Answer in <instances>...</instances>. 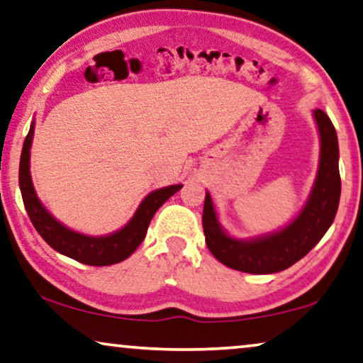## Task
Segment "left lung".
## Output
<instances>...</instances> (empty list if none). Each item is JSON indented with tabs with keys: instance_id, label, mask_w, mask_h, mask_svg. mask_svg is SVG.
Masks as SVG:
<instances>
[{
	"instance_id": "1",
	"label": "left lung",
	"mask_w": 363,
	"mask_h": 363,
	"mask_svg": "<svg viewBox=\"0 0 363 363\" xmlns=\"http://www.w3.org/2000/svg\"><path fill=\"white\" fill-rule=\"evenodd\" d=\"M321 137V158L316 182L301 213L277 233L252 241L230 238L216 220L212 197L207 192L202 225L210 252L226 267L247 274H274L305 257L333 225L340 199L339 145L331 118L315 111Z\"/></svg>"
}]
</instances>
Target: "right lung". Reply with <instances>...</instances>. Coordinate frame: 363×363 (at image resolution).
I'll use <instances>...</instances> for the list:
<instances>
[{
    "label": "right lung",
    "mask_w": 363,
    "mask_h": 363,
    "mask_svg": "<svg viewBox=\"0 0 363 363\" xmlns=\"http://www.w3.org/2000/svg\"><path fill=\"white\" fill-rule=\"evenodd\" d=\"M32 137H34V123L30 125L29 133H27L24 140L19 163V187L21 194H23L26 212L29 215L37 233L43 238V241L48 246L53 247L57 252L63 254V256L72 257L81 264H88V266H112V264L127 259L130 254L142 245L150 221L156 213V210L182 187L177 184V186H169L151 192L140 203L133 218L117 233L102 238L77 233V231L68 230L60 221L53 218L43 208L40 200L35 196L29 171Z\"/></svg>",
    "instance_id": "right-lung-1"
}]
</instances>
